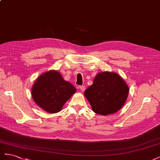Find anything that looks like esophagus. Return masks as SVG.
Masks as SVG:
<instances>
[{
  "label": "esophagus",
  "instance_id": "1",
  "mask_svg": "<svg viewBox=\"0 0 160 160\" xmlns=\"http://www.w3.org/2000/svg\"><path fill=\"white\" fill-rule=\"evenodd\" d=\"M79 89H80V90L81 91H84L85 90V86H84V85H81V86H80L79 87Z\"/></svg>",
  "mask_w": 160,
  "mask_h": 160
}]
</instances>
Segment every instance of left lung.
I'll list each match as a JSON object with an SVG mask.
<instances>
[{"mask_svg": "<svg viewBox=\"0 0 160 160\" xmlns=\"http://www.w3.org/2000/svg\"><path fill=\"white\" fill-rule=\"evenodd\" d=\"M129 88L124 79L114 72L103 71L95 77L84 95L92 110L102 115L118 111L127 100Z\"/></svg>", "mask_w": 160, "mask_h": 160, "instance_id": "left-lung-1", "label": "left lung"}]
</instances>
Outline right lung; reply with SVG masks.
Masks as SVG:
<instances>
[{
  "mask_svg": "<svg viewBox=\"0 0 160 160\" xmlns=\"http://www.w3.org/2000/svg\"><path fill=\"white\" fill-rule=\"evenodd\" d=\"M76 90L71 83L64 80L59 72L51 70L37 79L32 87L31 95L38 107L48 113H56Z\"/></svg>",
  "mask_w": 160,
  "mask_h": 160,
  "instance_id": "obj_1",
  "label": "right lung"
}]
</instances>
